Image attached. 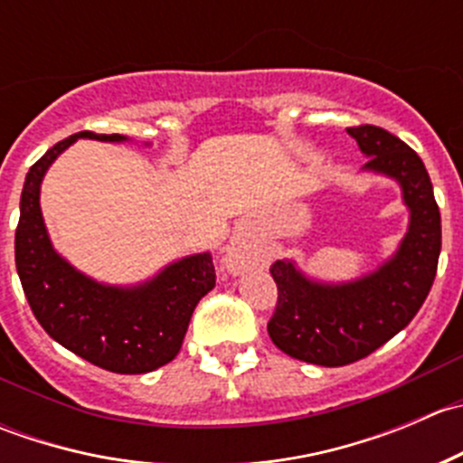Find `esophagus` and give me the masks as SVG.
<instances>
[{
	"label": "esophagus",
	"mask_w": 463,
	"mask_h": 463,
	"mask_svg": "<svg viewBox=\"0 0 463 463\" xmlns=\"http://www.w3.org/2000/svg\"><path fill=\"white\" fill-rule=\"evenodd\" d=\"M253 264H255V258L244 241L232 240L231 244H228L226 255H223V266H226L228 273L241 275V273H246V270H249Z\"/></svg>",
	"instance_id": "esophagus-1"
}]
</instances>
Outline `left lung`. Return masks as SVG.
<instances>
[{
  "label": "left lung",
  "mask_w": 463,
  "mask_h": 463,
  "mask_svg": "<svg viewBox=\"0 0 463 463\" xmlns=\"http://www.w3.org/2000/svg\"><path fill=\"white\" fill-rule=\"evenodd\" d=\"M347 134L367 156L363 172L399 184L410 219L394 255L349 282H320L293 260L270 266L278 284L270 340L291 358L322 367L361 361L405 329L430 293L441 253V214L419 154L374 125Z\"/></svg>",
  "instance_id": "8db88e82"
}]
</instances>
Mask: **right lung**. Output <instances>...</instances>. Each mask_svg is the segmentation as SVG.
<instances>
[{
  "label": "right lung",
  "mask_w": 463,
  "mask_h": 463,
  "mask_svg": "<svg viewBox=\"0 0 463 463\" xmlns=\"http://www.w3.org/2000/svg\"><path fill=\"white\" fill-rule=\"evenodd\" d=\"M78 138L129 141L123 134L78 132L31 167L15 231L17 275L37 322L55 343L116 374L154 372L179 354L194 307L214 288L213 255L205 250L170 261L132 287L98 282L69 264L51 244L40 188L55 158Z\"/></svg>",
  "instance_id": "obj_1"
}]
</instances>
